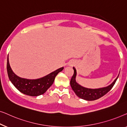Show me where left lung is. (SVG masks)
<instances>
[{
  "label": "left lung",
  "instance_id": "8db88e82",
  "mask_svg": "<svg viewBox=\"0 0 127 127\" xmlns=\"http://www.w3.org/2000/svg\"><path fill=\"white\" fill-rule=\"evenodd\" d=\"M73 69H74V72L70 81V85L71 88L74 90L75 93L76 94V95L78 97L81 98L82 99L87 100V101H94V100L99 99V98L103 97L107 93H108L111 90L112 87H113L114 85L115 84L116 82L118 77H119V76H118L116 79L115 80V81L111 85L106 87L97 89H87L81 86V85L76 83L75 81L76 71L74 67H73Z\"/></svg>",
  "mask_w": 127,
  "mask_h": 127
}]
</instances>
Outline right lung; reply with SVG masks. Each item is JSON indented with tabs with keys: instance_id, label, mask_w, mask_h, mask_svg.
<instances>
[{
	"instance_id": "1",
	"label": "right lung",
	"mask_w": 127,
	"mask_h": 127,
	"mask_svg": "<svg viewBox=\"0 0 127 127\" xmlns=\"http://www.w3.org/2000/svg\"><path fill=\"white\" fill-rule=\"evenodd\" d=\"M64 68L62 67L51 72L43 78L37 79H27L21 78L14 74L11 68L8 56L7 63V70L8 78L14 86L22 93L30 96H38L46 92L52 85L55 77Z\"/></svg>"
}]
</instances>
